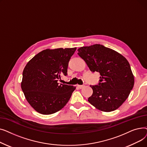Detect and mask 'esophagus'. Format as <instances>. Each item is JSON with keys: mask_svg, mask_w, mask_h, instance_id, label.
Masks as SVG:
<instances>
[{"mask_svg": "<svg viewBox=\"0 0 147 147\" xmlns=\"http://www.w3.org/2000/svg\"><path fill=\"white\" fill-rule=\"evenodd\" d=\"M84 86V85H78V87L79 89H82Z\"/></svg>", "mask_w": 147, "mask_h": 147, "instance_id": "obj_1", "label": "esophagus"}]
</instances>
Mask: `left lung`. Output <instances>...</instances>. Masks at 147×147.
I'll return each instance as SVG.
<instances>
[{
  "instance_id": "left-lung-1",
  "label": "left lung",
  "mask_w": 147,
  "mask_h": 147,
  "mask_svg": "<svg viewBox=\"0 0 147 147\" xmlns=\"http://www.w3.org/2000/svg\"><path fill=\"white\" fill-rule=\"evenodd\" d=\"M78 51L90 71L101 75L97 85H90L93 94L88 101L102 111L117 109L134 85V77L127 60L117 52L99 44L84 46Z\"/></svg>"
}]
</instances>
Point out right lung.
Returning a JSON list of instances; mask_svg holds the SVG:
<instances>
[{"label": "right lung", "mask_w": 147, "mask_h": 147, "mask_svg": "<svg viewBox=\"0 0 147 147\" xmlns=\"http://www.w3.org/2000/svg\"><path fill=\"white\" fill-rule=\"evenodd\" d=\"M74 48L46 49L35 55L22 73L21 89L28 102L42 114L55 113L67 104L76 87L58 83L67 75Z\"/></svg>", "instance_id": "obj_1"}]
</instances>
